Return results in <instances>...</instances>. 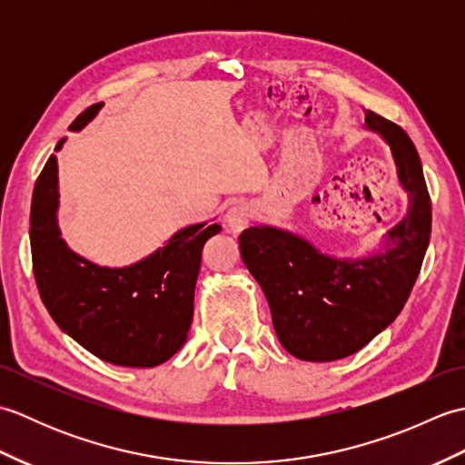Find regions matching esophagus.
<instances>
[{"label":"esophagus","instance_id":"34e87169","mask_svg":"<svg viewBox=\"0 0 465 465\" xmlns=\"http://www.w3.org/2000/svg\"><path fill=\"white\" fill-rule=\"evenodd\" d=\"M253 207L245 202H238L233 203L230 210L225 213V222L230 225L232 232H242L245 227L250 225V222L253 220Z\"/></svg>","mask_w":465,"mask_h":465}]
</instances>
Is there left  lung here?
I'll return each mask as SVG.
<instances>
[{
    "instance_id": "8db88e82",
    "label": "left lung",
    "mask_w": 465,
    "mask_h": 465,
    "mask_svg": "<svg viewBox=\"0 0 465 465\" xmlns=\"http://www.w3.org/2000/svg\"><path fill=\"white\" fill-rule=\"evenodd\" d=\"M365 127L390 143L410 197L408 215L388 232L383 252L330 258L272 225L240 235L243 263L268 298L280 343L303 361L348 358L388 328L410 298L430 243L431 202L416 145L398 124L373 112H365Z\"/></svg>"
}]
</instances>
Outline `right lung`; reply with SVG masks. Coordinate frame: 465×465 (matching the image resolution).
Instances as JSON below:
<instances>
[{
  "label": "right lung",
  "mask_w": 465,
  "mask_h": 465,
  "mask_svg": "<svg viewBox=\"0 0 465 465\" xmlns=\"http://www.w3.org/2000/svg\"><path fill=\"white\" fill-rule=\"evenodd\" d=\"M100 107H87L69 130L80 132ZM57 197V162L49 155L35 182L29 215L34 275L49 315L104 361L153 368L170 360L190 331L203 243L222 225L183 227L142 262L127 268H100L59 238Z\"/></svg>",
  "instance_id": "add662e5"
}]
</instances>
